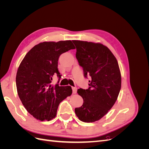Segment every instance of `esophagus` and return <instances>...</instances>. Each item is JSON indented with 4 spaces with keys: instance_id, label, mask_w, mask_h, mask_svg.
Segmentation results:
<instances>
[{
    "instance_id": "1",
    "label": "esophagus",
    "mask_w": 149,
    "mask_h": 149,
    "mask_svg": "<svg viewBox=\"0 0 149 149\" xmlns=\"http://www.w3.org/2000/svg\"><path fill=\"white\" fill-rule=\"evenodd\" d=\"M72 89H73V94L76 93V91H77V88H76V87H72Z\"/></svg>"
}]
</instances>
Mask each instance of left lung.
Here are the masks:
<instances>
[{"instance_id": "obj_1", "label": "left lung", "mask_w": 149, "mask_h": 149, "mask_svg": "<svg viewBox=\"0 0 149 149\" xmlns=\"http://www.w3.org/2000/svg\"><path fill=\"white\" fill-rule=\"evenodd\" d=\"M76 48V57L83 68L84 76H90L89 87L78 93L83 105L75 108L80 120L93 123L101 119L114 106L121 88L118 61L110 49L101 43L72 40Z\"/></svg>"}]
</instances>
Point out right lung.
Listing matches in <instances>:
<instances>
[{"mask_svg":"<svg viewBox=\"0 0 149 149\" xmlns=\"http://www.w3.org/2000/svg\"><path fill=\"white\" fill-rule=\"evenodd\" d=\"M74 48L71 40L40 43L20 64L16 75L18 95L26 111L37 119L49 121L55 118L60 103L71 95L70 86L58 84L61 75L58 61L62 53ZM55 75L59 79L53 86L51 83Z\"/></svg>","mask_w":149,"mask_h":149,"instance_id":"obj_1","label":"right lung"}]
</instances>
